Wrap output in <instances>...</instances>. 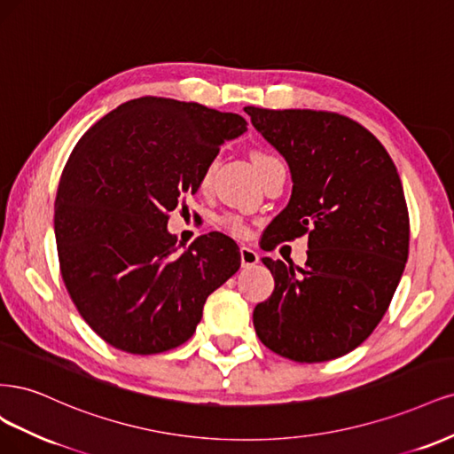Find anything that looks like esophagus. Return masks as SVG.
<instances>
[{
    "label": "esophagus",
    "instance_id": "1",
    "mask_svg": "<svg viewBox=\"0 0 454 454\" xmlns=\"http://www.w3.org/2000/svg\"><path fill=\"white\" fill-rule=\"evenodd\" d=\"M239 254H241V266L243 268H253L258 264V254L253 251L251 247H241L239 248Z\"/></svg>",
    "mask_w": 454,
    "mask_h": 454
}]
</instances>
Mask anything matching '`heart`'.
<instances>
[{
	"label": "heart",
	"mask_w": 454,
	"mask_h": 454,
	"mask_svg": "<svg viewBox=\"0 0 454 454\" xmlns=\"http://www.w3.org/2000/svg\"><path fill=\"white\" fill-rule=\"evenodd\" d=\"M270 160H275V156H271L270 153H264V151H254V153H253V164H254L256 169H258L262 164L270 162ZM211 173H213V164H209V166L206 168V171H203V177H201V183H203V184L209 183ZM221 226H223L228 233H231V236H238V238L247 236V226H245V223L241 221V218H238V216H231V215L223 216V218H221Z\"/></svg>",
	"instance_id": "obj_1"
}]
</instances>
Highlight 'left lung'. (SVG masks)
Segmentation results:
<instances>
[{
    "label": "left lung",
    "mask_w": 454,
    "mask_h": 454,
    "mask_svg": "<svg viewBox=\"0 0 454 454\" xmlns=\"http://www.w3.org/2000/svg\"><path fill=\"white\" fill-rule=\"evenodd\" d=\"M292 175L288 206L266 228L273 248L307 236V262L262 258L273 294L254 307L260 341L294 362L340 358L370 338L396 292L409 254L400 175L372 131L311 109L245 107Z\"/></svg>",
    "instance_id": "8db88e82"
}]
</instances>
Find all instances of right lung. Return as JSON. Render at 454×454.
<instances>
[{
	"mask_svg": "<svg viewBox=\"0 0 454 454\" xmlns=\"http://www.w3.org/2000/svg\"><path fill=\"white\" fill-rule=\"evenodd\" d=\"M245 131L236 113L145 96L75 145L54 201L58 260L77 311L114 348L156 355L183 345L207 296L239 270L224 233L181 253L168 213L200 188L221 145Z\"/></svg>",
	"mask_w": 454,
	"mask_h": 454,
	"instance_id": "1",
	"label": "right lung"
}]
</instances>
